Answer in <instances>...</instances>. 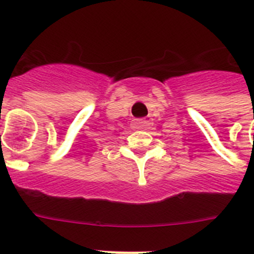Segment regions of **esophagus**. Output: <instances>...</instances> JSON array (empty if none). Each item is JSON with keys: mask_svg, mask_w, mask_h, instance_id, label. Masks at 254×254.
Here are the masks:
<instances>
[{"mask_svg": "<svg viewBox=\"0 0 254 254\" xmlns=\"http://www.w3.org/2000/svg\"><path fill=\"white\" fill-rule=\"evenodd\" d=\"M132 126L136 129H146L151 126V120H149V118H134L132 121Z\"/></svg>", "mask_w": 254, "mask_h": 254, "instance_id": "34e87169", "label": "esophagus"}]
</instances>
